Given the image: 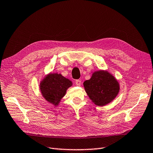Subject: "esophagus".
Masks as SVG:
<instances>
[{
    "label": "esophagus",
    "mask_w": 153,
    "mask_h": 153,
    "mask_svg": "<svg viewBox=\"0 0 153 153\" xmlns=\"http://www.w3.org/2000/svg\"><path fill=\"white\" fill-rule=\"evenodd\" d=\"M75 84H76V85L80 86V85H81V80H76L75 81Z\"/></svg>",
    "instance_id": "1"
}]
</instances>
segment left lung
<instances>
[{"label":"left lung","mask_w":153,"mask_h":153,"mask_svg":"<svg viewBox=\"0 0 153 153\" xmlns=\"http://www.w3.org/2000/svg\"><path fill=\"white\" fill-rule=\"evenodd\" d=\"M84 85L90 99L98 106L111 102L119 91L117 80L110 73L103 71L94 72L90 80L84 82Z\"/></svg>","instance_id":"obj_1"}]
</instances>
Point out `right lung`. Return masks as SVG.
Here are the masks:
<instances>
[{
    "label": "right lung",
    "mask_w": 153,
    "mask_h": 153,
    "mask_svg": "<svg viewBox=\"0 0 153 153\" xmlns=\"http://www.w3.org/2000/svg\"><path fill=\"white\" fill-rule=\"evenodd\" d=\"M72 83L60 74H50L41 82L40 89L45 100L54 105H57L66 94Z\"/></svg>",
    "instance_id": "right-lung-1"
}]
</instances>
